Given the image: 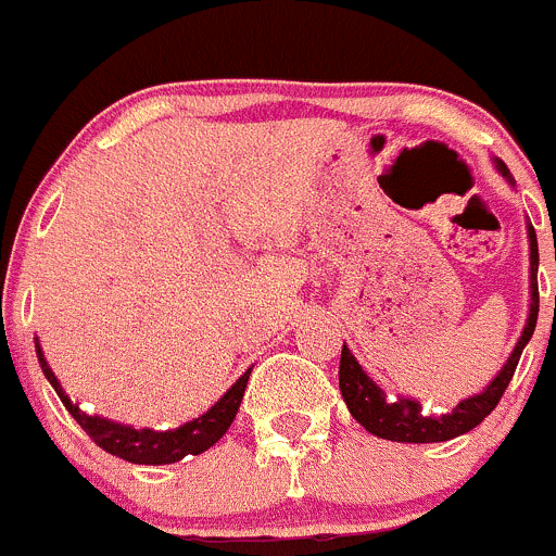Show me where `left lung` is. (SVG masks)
I'll use <instances>...</instances> for the list:
<instances>
[{"instance_id":"obj_1","label":"left lung","mask_w":556,"mask_h":556,"mask_svg":"<svg viewBox=\"0 0 556 556\" xmlns=\"http://www.w3.org/2000/svg\"><path fill=\"white\" fill-rule=\"evenodd\" d=\"M497 173L514 186L508 167L500 159H494ZM527 240H530V313H527V324L521 329L519 340H516L514 351L500 367L497 376L486 383L478 394L459 400L448 414L441 416H425L421 414L419 400L414 397H397L387 400V392L362 370L356 356L351 354L349 345L343 343V354H340V394H343L345 405H349L351 416L365 427L372 435L383 438V441H397V443H443L452 438L465 435L472 427L481 425L494 405L500 403L503 392L508 389L510 378H514L519 356L525 345L530 343L532 332H535L538 321V238L532 224L527 222ZM556 305V296H554Z\"/></svg>"}]
</instances>
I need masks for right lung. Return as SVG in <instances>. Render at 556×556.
Returning <instances> with one entry per match:
<instances>
[{
    "label": "right lung",
    "instance_id": "add662e5",
    "mask_svg": "<svg viewBox=\"0 0 556 556\" xmlns=\"http://www.w3.org/2000/svg\"><path fill=\"white\" fill-rule=\"evenodd\" d=\"M35 349L42 372H46V378L51 381V387L56 389L64 408H67L70 414H73V419L84 427L86 435H89L97 446H102L108 454L135 465H173L180 463L184 457H189V454L207 452L213 443L222 441L224 432L229 430V425H232L235 416H238V408L240 403H243L245 394V383H249L251 376L249 367V370L224 392V397H218L216 405H211L205 414L186 421V425L175 427V430H148V427L137 430V427L121 425V421L104 419V416L86 414V410L62 389V383H59L56 372L48 365L46 354H42V345L37 338Z\"/></svg>",
    "mask_w": 556,
    "mask_h": 556
}]
</instances>
